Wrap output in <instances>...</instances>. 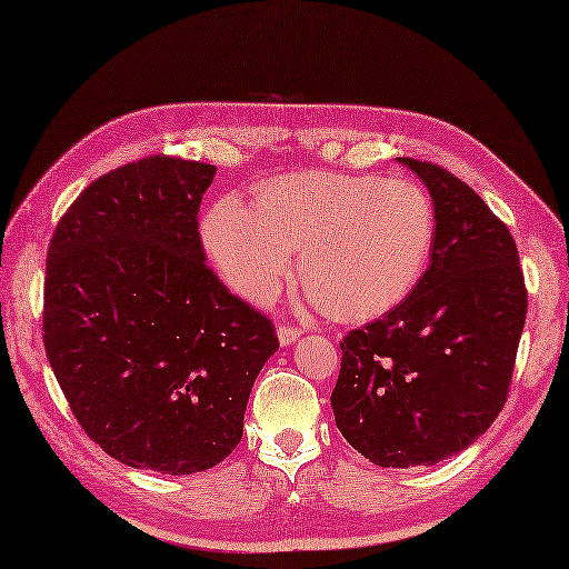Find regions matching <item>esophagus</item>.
<instances>
[{
    "mask_svg": "<svg viewBox=\"0 0 569 569\" xmlns=\"http://www.w3.org/2000/svg\"><path fill=\"white\" fill-rule=\"evenodd\" d=\"M278 342H281V347H288V345H293L300 335H303V330H298V328H291V325H278Z\"/></svg>",
    "mask_w": 569,
    "mask_h": 569,
    "instance_id": "1",
    "label": "esophagus"
}]
</instances>
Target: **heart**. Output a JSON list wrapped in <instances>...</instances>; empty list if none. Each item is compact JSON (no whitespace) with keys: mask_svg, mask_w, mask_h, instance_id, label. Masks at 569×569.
Instances as JSON below:
<instances>
[{"mask_svg":"<svg viewBox=\"0 0 569 569\" xmlns=\"http://www.w3.org/2000/svg\"><path fill=\"white\" fill-rule=\"evenodd\" d=\"M438 237L428 190L408 178L306 171L263 180L253 208L217 200L202 249L229 288L273 296L300 251V278L332 318L365 322L416 291Z\"/></svg>","mask_w":569,"mask_h":569,"instance_id":"heart-1","label":"heart"}]
</instances>
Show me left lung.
<instances>
[{
    "label": "left lung",
    "mask_w": 569,
    "mask_h": 569,
    "mask_svg": "<svg viewBox=\"0 0 569 569\" xmlns=\"http://www.w3.org/2000/svg\"><path fill=\"white\" fill-rule=\"evenodd\" d=\"M428 188L438 237L401 306L342 347L332 391L345 440L379 467H430L477 442L506 403L528 296L516 241L445 168L398 159Z\"/></svg>",
    "instance_id": "left-lung-1"
}]
</instances>
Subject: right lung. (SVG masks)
Segmentation results:
<instances>
[{"label":"right lung","mask_w":569,"mask_h":569,"mask_svg":"<svg viewBox=\"0 0 569 569\" xmlns=\"http://www.w3.org/2000/svg\"><path fill=\"white\" fill-rule=\"evenodd\" d=\"M214 173L168 156L110 171L70 204L46 261L43 342L72 413L110 457L171 477L232 455L278 349L204 263Z\"/></svg>","instance_id":"1"}]
</instances>
